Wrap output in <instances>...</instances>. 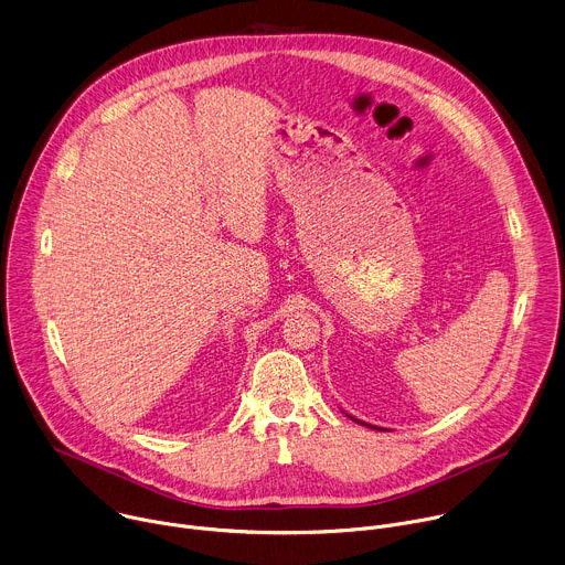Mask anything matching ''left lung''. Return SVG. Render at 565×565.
Listing matches in <instances>:
<instances>
[{
  "mask_svg": "<svg viewBox=\"0 0 565 565\" xmlns=\"http://www.w3.org/2000/svg\"><path fill=\"white\" fill-rule=\"evenodd\" d=\"M350 416V414H348ZM352 420H356V423H361V425H367V427H372V429H383V427H376V425H370V423H363V420H359V418H354V416H350Z\"/></svg>",
  "mask_w": 565,
  "mask_h": 565,
  "instance_id": "left-lung-1",
  "label": "left lung"
}]
</instances>
